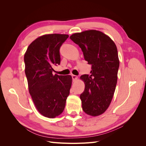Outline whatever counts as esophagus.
Wrapping results in <instances>:
<instances>
[{
  "label": "esophagus",
  "instance_id": "34e87169",
  "mask_svg": "<svg viewBox=\"0 0 146 146\" xmlns=\"http://www.w3.org/2000/svg\"><path fill=\"white\" fill-rule=\"evenodd\" d=\"M72 78L73 81H76L77 79V76H75V75H72Z\"/></svg>",
  "mask_w": 146,
  "mask_h": 146
}]
</instances>
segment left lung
Returning a JSON list of instances; mask_svg holds the SVG:
<instances>
[{"label":"left lung","mask_w":146,"mask_h":146,"mask_svg":"<svg viewBox=\"0 0 146 146\" xmlns=\"http://www.w3.org/2000/svg\"><path fill=\"white\" fill-rule=\"evenodd\" d=\"M70 38L81 48L85 60L91 65V76L80 77L85 84L80 96L82 109L89 115H100L109 107L117 84L116 46L107 35L94 30L73 34Z\"/></svg>","instance_id":"obj_1"}]
</instances>
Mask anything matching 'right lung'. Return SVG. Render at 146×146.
I'll return each instance as SVG.
<instances>
[{
	"instance_id": "add662e5",
	"label": "right lung",
	"mask_w": 146,
	"mask_h": 146,
	"mask_svg": "<svg viewBox=\"0 0 146 146\" xmlns=\"http://www.w3.org/2000/svg\"><path fill=\"white\" fill-rule=\"evenodd\" d=\"M68 35H45L35 39L24 55L25 73L30 94L38 111L54 118L62 113L72 85L70 76L53 75L60 64V49Z\"/></svg>"
}]
</instances>
